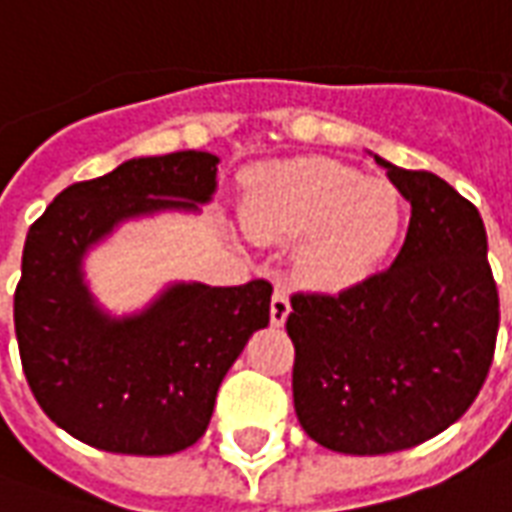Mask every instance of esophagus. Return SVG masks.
<instances>
[{"instance_id":"34e87169","label":"esophagus","mask_w":512,"mask_h":512,"mask_svg":"<svg viewBox=\"0 0 512 512\" xmlns=\"http://www.w3.org/2000/svg\"><path fill=\"white\" fill-rule=\"evenodd\" d=\"M290 315V299L285 290H277L274 296H271V323L274 326H282V323L288 321Z\"/></svg>"}]
</instances>
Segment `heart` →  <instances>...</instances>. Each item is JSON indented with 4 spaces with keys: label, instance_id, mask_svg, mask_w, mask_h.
<instances>
[{
    "label": "heart",
    "instance_id": "heart-1",
    "mask_svg": "<svg viewBox=\"0 0 512 512\" xmlns=\"http://www.w3.org/2000/svg\"><path fill=\"white\" fill-rule=\"evenodd\" d=\"M244 224L260 241H296V277L315 290H351L376 274L403 227L392 183L365 180L329 158L268 164L252 180Z\"/></svg>",
    "mask_w": 512,
    "mask_h": 512
}]
</instances>
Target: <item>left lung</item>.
<instances>
[{
    "instance_id": "left-lung-1",
    "label": "left lung",
    "mask_w": 512,
    "mask_h": 512,
    "mask_svg": "<svg viewBox=\"0 0 512 512\" xmlns=\"http://www.w3.org/2000/svg\"><path fill=\"white\" fill-rule=\"evenodd\" d=\"M386 169L411 205L395 263L362 285L293 293V406L326 450L386 455L466 414L494 362L499 293L480 213L425 169Z\"/></svg>"
}]
</instances>
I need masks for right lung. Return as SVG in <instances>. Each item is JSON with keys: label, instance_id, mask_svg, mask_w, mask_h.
I'll list each match as a JSON object with an SVG mask.
<instances>
[{"label": "right lung", "instance_id": "obj_1", "mask_svg": "<svg viewBox=\"0 0 512 512\" xmlns=\"http://www.w3.org/2000/svg\"><path fill=\"white\" fill-rule=\"evenodd\" d=\"M216 164L202 150L131 158L60 191L29 227L13 299L18 354L40 408L73 439L123 455L186 450L246 340L268 326L266 279L178 282L128 318L101 310L84 285L90 246L134 216L197 211L216 191Z\"/></svg>", "mask_w": 512, "mask_h": 512}]
</instances>
